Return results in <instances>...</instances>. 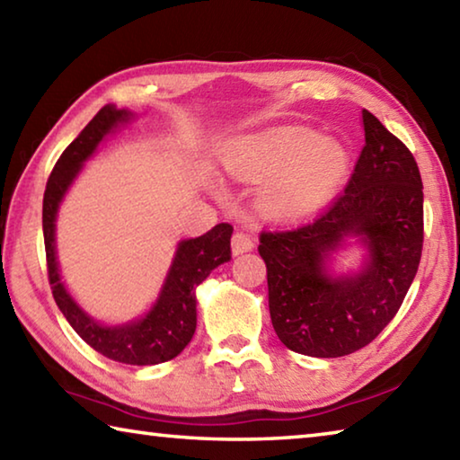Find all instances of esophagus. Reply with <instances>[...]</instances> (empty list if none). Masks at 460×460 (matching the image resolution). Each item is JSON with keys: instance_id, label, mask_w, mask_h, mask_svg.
Listing matches in <instances>:
<instances>
[{"instance_id": "34e87169", "label": "esophagus", "mask_w": 460, "mask_h": 460, "mask_svg": "<svg viewBox=\"0 0 460 460\" xmlns=\"http://www.w3.org/2000/svg\"><path fill=\"white\" fill-rule=\"evenodd\" d=\"M231 245H233V253L239 255V253L252 252V249L255 247V239L252 235H247V233H243V231H237L231 239Z\"/></svg>"}]
</instances>
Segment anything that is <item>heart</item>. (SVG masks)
I'll use <instances>...</instances> for the list:
<instances>
[{"instance_id": "b5f03b06", "label": "heart", "mask_w": 460, "mask_h": 460, "mask_svg": "<svg viewBox=\"0 0 460 460\" xmlns=\"http://www.w3.org/2000/svg\"><path fill=\"white\" fill-rule=\"evenodd\" d=\"M349 155L337 142L308 129L286 128L243 139L229 170L245 182H270L261 207L276 219H296L321 208L342 182Z\"/></svg>"}]
</instances>
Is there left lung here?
Segmentation results:
<instances>
[{
    "instance_id": "8db88e82",
    "label": "left lung",
    "mask_w": 460,
    "mask_h": 460,
    "mask_svg": "<svg viewBox=\"0 0 460 460\" xmlns=\"http://www.w3.org/2000/svg\"><path fill=\"white\" fill-rule=\"evenodd\" d=\"M365 146L349 182L313 221L260 233L270 316L290 351L355 353L398 313L422 258L424 192L414 155L367 109ZM347 234H361L370 263L359 277L325 276L323 258Z\"/></svg>"
}]
</instances>
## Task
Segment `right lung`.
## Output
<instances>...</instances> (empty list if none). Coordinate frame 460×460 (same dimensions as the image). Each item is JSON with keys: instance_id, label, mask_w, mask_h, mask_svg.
Instances as JSON below:
<instances>
[{"instance_id": "1", "label": "right lung", "mask_w": 460, "mask_h": 460, "mask_svg": "<svg viewBox=\"0 0 460 460\" xmlns=\"http://www.w3.org/2000/svg\"><path fill=\"white\" fill-rule=\"evenodd\" d=\"M128 118L129 113L126 109L105 105L54 164L42 200L46 268H49V282L60 313L89 347L105 355L107 359L119 363L155 365L174 359L190 342L197 329L194 290L217 266L231 260L233 227L229 223H219L205 235L186 239L178 245L160 298L142 321L123 326H101L75 305L60 282L57 253H54V219H57L58 202L65 197L75 176L79 174L83 162L93 154L107 131Z\"/></svg>"}]
</instances>
